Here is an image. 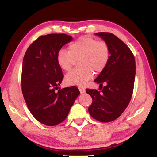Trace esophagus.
<instances>
[{"label":"esophagus","mask_w":157,"mask_h":157,"mask_svg":"<svg viewBox=\"0 0 157 157\" xmlns=\"http://www.w3.org/2000/svg\"><path fill=\"white\" fill-rule=\"evenodd\" d=\"M79 92H80V93L81 94H84L85 93V89H84V88H83V87H79Z\"/></svg>","instance_id":"esophagus-1"}]
</instances>
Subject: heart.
Masks as SVG:
<instances>
[{
    "label": "heart",
    "instance_id": "b5f03b06",
    "mask_svg": "<svg viewBox=\"0 0 157 157\" xmlns=\"http://www.w3.org/2000/svg\"><path fill=\"white\" fill-rule=\"evenodd\" d=\"M111 58V50L105 41L88 36L79 37L69 45V51L61 49L56 55L59 67L64 71H69L78 60L81 67L68 73L65 77L66 84L84 86L92 78L94 71L101 73L107 66Z\"/></svg>",
    "mask_w": 157,
    "mask_h": 157
}]
</instances>
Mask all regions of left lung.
I'll list each match as a JSON object with an SVG mask.
<instances>
[{"label":"left lung","instance_id":"8db88e82","mask_svg":"<svg viewBox=\"0 0 157 157\" xmlns=\"http://www.w3.org/2000/svg\"><path fill=\"white\" fill-rule=\"evenodd\" d=\"M109 44L111 58L107 66L94 79L101 91L86 89L91 96L88 111L92 117L101 122H110L118 118L131 100L136 75L134 55L124 42L108 32L95 34ZM105 84L104 87L101 86Z\"/></svg>","mask_w":157,"mask_h":157}]
</instances>
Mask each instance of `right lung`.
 <instances>
[{
    "label": "right lung",
    "instance_id": "add662e5",
    "mask_svg": "<svg viewBox=\"0 0 157 157\" xmlns=\"http://www.w3.org/2000/svg\"><path fill=\"white\" fill-rule=\"evenodd\" d=\"M72 40L71 36L65 34L42 36L29 46L23 59V98L32 115L46 125L54 126L64 121L79 95L75 86L55 92L63 78L56 55Z\"/></svg>",
    "mask_w": 157,
    "mask_h": 157
}]
</instances>
